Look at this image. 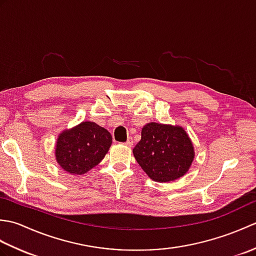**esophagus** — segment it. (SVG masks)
I'll use <instances>...</instances> for the list:
<instances>
[{
    "label": "esophagus",
    "mask_w": 256,
    "mask_h": 256,
    "mask_svg": "<svg viewBox=\"0 0 256 256\" xmlns=\"http://www.w3.org/2000/svg\"><path fill=\"white\" fill-rule=\"evenodd\" d=\"M133 138L132 136H130L128 138V140H126V142H125V145H126V146H128V148H132V146H133Z\"/></svg>",
    "instance_id": "esophagus-1"
}]
</instances>
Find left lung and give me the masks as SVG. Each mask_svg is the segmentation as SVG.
<instances>
[{"instance_id": "obj_1", "label": "left lung", "mask_w": 256, "mask_h": 256, "mask_svg": "<svg viewBox=\"0 0 256 256\" xmlns=\"http://www.w3.org/2000/svg\"><path fill=\"white\" fill-rule=\"evenodd\" d=\"M133 154L148 176L158 182L182 177L194 158L192 140L182 126L155 122L142 128Z\"/></svg>"}]
</instances>
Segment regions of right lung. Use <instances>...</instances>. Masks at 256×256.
Wrapping results in <instances>:
<instances>
[{"mask_svg":"<svg viewBox=\"0 0 256 256\" xmlns=\"http://www.w3.org/2000/svg\"><path fill=\"white\" fill-rule=\"evenodd\" d=\"M111 144L112 136L108 130L94 122H82L59 134L56 160L67 172L82 175L104 158Z\"/></svg>","mask_w":256,"mask_h":256,"instance_id":"right-lung-1","label":"right lung"}]
</instances>
